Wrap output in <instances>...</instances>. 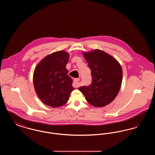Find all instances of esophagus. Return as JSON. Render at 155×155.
<instances>
[{
    "instance_id": "1",
    "label": "esophagus",
    "mask_w": 155,
    "mask_h": 155,
    "mask_svg": "<svg viewBox=\"0 0 155 155\" xmlns=\"http://www.w3.org/2000/svg\"><path fill=\"white\" fill-rule=\"evenodd\" d=\"M80 80V78H75L74 80V82H73V87L75 88H77L79 86V81Z\"/></svg>"
}]
</instances>
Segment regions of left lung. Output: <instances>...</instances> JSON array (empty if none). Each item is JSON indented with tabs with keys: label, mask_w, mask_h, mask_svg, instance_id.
Wrapping results in <instances>:
<instances>
[{
	"label": "left lung",
	"mask_w": 155,
	"mask_h": 155,
	"mask_svg": "<svg viewBox=\"0 0 155 155\" xmlns=\"http://www.w3.org/2000/svg\"><path fill=\"white\" fill-rule=\"evenodd\" d=\"M82 54L91 70L92 82L78 89L90 104L105 106L118 94L123 78L121 66L116 59L99 49L83 52Z\"/></svg>",
	"instance_id": "1"
}]
</instances>
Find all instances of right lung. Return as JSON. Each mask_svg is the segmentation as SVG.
<instances>
[{"instance_id": "add662e5", "label": "right lung", "mask_w": 155, "mask_h": 155, "mask_svg": "<svg viewBox=\"0 0 155 155\" xmlns=\"http://www.w3.org/2000/svg\"><path fill=\"white\" fill-rule=\"evenodd\" d=\"M69 56L64 51L52 53L45 57L34 70L33 82L37 95L50 107L65 104L74 89L73 80L66 68Z\"/></svg>"}]
</instances>
